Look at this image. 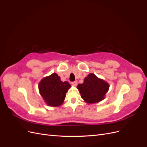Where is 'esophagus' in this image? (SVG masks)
Listing matches in <instances>:
<instances>
[{"instance_id":"obj_1","label":"esophagus","mask_w":147,"mask_h":147,"mask_svg":"<svg viewBox=\"0 0 147 147\" xmlns=\"http://www.w3.org/2000/svg\"><path fill=\"white\" fill-rule=\"evenodd\" d=\"M72 84H73V85H74V86H77V81L72 82Z\"/></svg>"}]
</instances>
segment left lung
Returning <instances> with one entry per match:
<instances>
[{
    "label": "left lung",
    "instance_id": "8db88e82",
    "mask_svg": "<svg viewBox=\"0 0 147 147\" xmlns=\"http://www.w3.org/2000/svg\"><path fill=\"white\" fill-rule=\"evenodd\" d=\"M77 88L82 98L89 104L97 103L104 98L109 85L103 80L97 78L95 75L89 74L82 84H79Z\"/></svg>",
    "mask_w": 147,
    "mask_h": 147
}]
</instances>
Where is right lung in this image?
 Segmentation results:
<instances>
[{"label": "right lung", "instance_id": "add662e5", "mask_svg": "<svg viewBox=\"0 0 147 147\" xmlns=\"http://www.w3.org/2000/svg\"><path fill=\"white\" fill-rule=\"evenodd\" d=\"M67 82H62L56 74L42 79L38 89L41 96L49 106L56 107L63 104L65 93L70 88Z\"/></svg>", "mask_w": 147, "mask_h": 147}]
</instances>
